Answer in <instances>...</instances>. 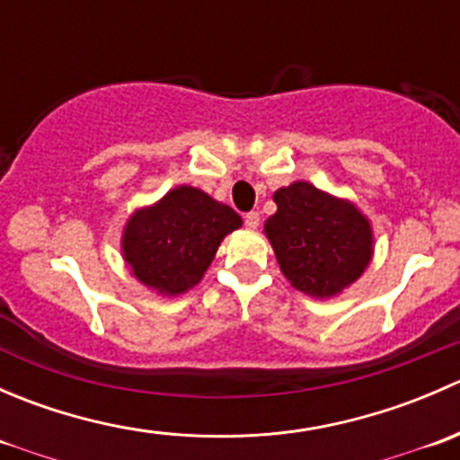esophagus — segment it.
<instances>
[{"label": "esophagus", "mask_w": 460, "mask_h": 460, "mask_svg": "<svg viewBox=\"0 0 460 460\" xmlns=\"http://www.w3.org/2000/svg\"><path fill=\"white\" fill-rule=\"evenodd\" d=\"M244 225H247L249 229H258V225H260V213H258V211H249L247 216H244Z\"/></svg>", "instance_id": "1"}]
</instances>
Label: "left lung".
I'll list each match as a JSON object with an SVG mask.
<instances>
[{"mask_svg": "<svg viewBox=\"0 0 460 460\" xmlns=\"http://www.w3.org/2000/svg\"><path fill=\"white\" fill-rule=\"evenodd\" d=\"M264 222L280 271L303 294L333 298L358 280L374 253V234L354 202L294 182L273 193Z\"/></svg>", "mask_w": 460, "mask_h": 460, "instance_id": "obj_1", "label": "left lung"}]
</instances>
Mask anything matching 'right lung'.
Wrapping results in <instances>:
<instances>
[{"label": "right lung", "instance_id": "right-lung-1", "mask_svg": "<svg viewBox=\"0 0 460 460\" xmlns=\"http://www.w3.org/2000/svg\"><path fill=\"white\" fill-rule=\"evenodd\" d=\"M240 226L234 208L182 184L128 217L122 256L144 287L178 296L202 280L225 235Z\"/></svg>", "mask_w": 460, "mask_h": 460}]
</instances>
